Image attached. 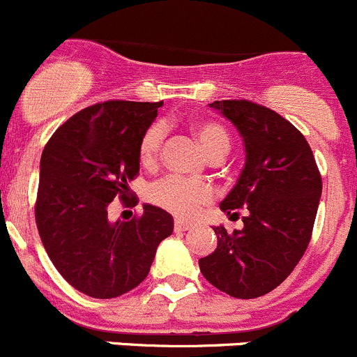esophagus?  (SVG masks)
Instances as JSON below:
<instances>
[{
  "label": "esophagus",
  "instance_id": "esophagus-1",
  "mask_svg": "<svg viewBox=\"0 0 357 357\" xmlns=\"http://www.w3.org/2000/svg\"><path fill=\"white\" fill-rule=\"evenodd\" d=\"M174 229H175V232H185V231H190V229H192V225L187 224V222H182V220H175Z\"/></svg>",
  "mask_w": 357,
  "mask_h": 357
}]
</instances>
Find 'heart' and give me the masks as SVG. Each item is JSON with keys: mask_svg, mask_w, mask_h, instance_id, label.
<instances>
[{"mask_svg": "<svg viewBox=\"0 0 357 357\" xmlns=\"http://www.w3.org/2000/svg\"><path fill=\"white\" fill-rule=\"evenodd\" d=\"M192 132L201 149L208 158L222 156L231 149L227 132L213 121H196ZM167 130L161 123H154L144 132L139 144V160L144 167H154L160 161ZM149 201L180 218L196 217L203 204L213 199V189L204 182H190L180 177H165L149 187Z\"/></svg>", "mask_w": 357, "mask_h": 357, "instance_id": "b5f03b06", "label": "heart"}]
</instances>
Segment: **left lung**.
I'll use <instances>...</instances> for the list:
<instances>
[{"label": "left lung", "mask_w": 357, "mask_h": 357, "mask_svg": "<svg viewBox=\"0 0 357 357\" xmlns=\"http://www.w3.org/2000/svg\"><path fill=\"white\" fill-rule=\"evenodd\" d=\"M241 133L246 161L220 203L245 210V227H213L217 250L199 259L203 276L236 298H257L280 287L305 253L319 204L321 174L305 137L276 111L250 100H217Z\"/></svg>", "instance_id": "8db88e82"}]
</instances>
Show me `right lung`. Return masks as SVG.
I'll return each mask as SVG.
<instances>
[{
  "label": "right lung",
  "mask_w": 357,
  "mask_h": 357,
  "mask_svg": "<svg viewBox=\"0 0 357 357\" xmlns=\"http://www.w3.org/2000/svg\"><path fill=\"white\" fill-rule=\"evenodd\" d=\"M163 102L107 100L76 112L45 146L36 225L60 276L81 294L114 298L139 287L158 245L174 232V217L153 204L128 222L107 210L130 199L139 175V144Z\"/></svg>",
  "instance_id": "obj_1"
}]
</instances>
